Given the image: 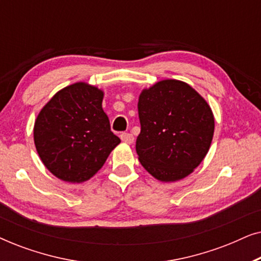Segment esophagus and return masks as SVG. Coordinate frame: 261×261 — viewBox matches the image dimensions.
I'll use <instances>...</instances> for the list:
<instances>
[{
  "label": "esophagus",
  "instance_id": "1",
  "mask_svg": "<svg viewBox=\"0 0 261 261\" xmlns=\"http://www.w3.org/2000/svg\"><path fill=\"white\" fill-rule=\"evenodd\" d=\"M121 139H122L123 142H127V144H133L134 142V137L130 133H122L121 134Z\"/></svg>",
  "mask_w": 261,
  "mask_h": 261
}]
</instances>
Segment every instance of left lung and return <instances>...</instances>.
<instances>
[{"label": "left lung", "instance_id": "left-lung-1", "mask_svg": "<svg viewBox=\"0 0 261 261\" xmlns=\"http://www.w3.org/2000/svg\"><path fill=\"white\" fill-rule=\"evenodd\" d=\"M138 110L141 165L162 181L190 174L213 140L215 122L205 99L184 82L166 80L141 92Z\"/></svg>", "mask_w": 261, "mask_h": 261}]
</instances>
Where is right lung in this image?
<instances>
[{"label": "right lung", "mask_w": 261, "mask_h": 261, "mask_svg": "<svg viewBox=\"0 0 261 261\" xmlns=\"http://www.w3.org/2000/svg\"><path fill=\"white\" fill-rule=\"evenodd\" d=\"M102 99L101 90L81 82L57 92L39 113L35 147L44 165L59 179L88 180L121 142L110 130Z\"/></svg>", "instance_id": "obj_1"}]
</instances>
